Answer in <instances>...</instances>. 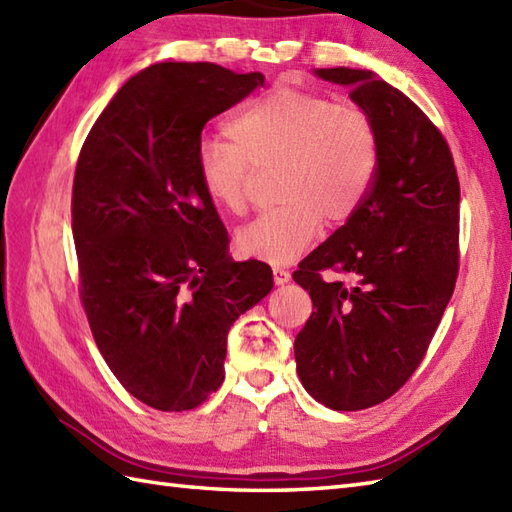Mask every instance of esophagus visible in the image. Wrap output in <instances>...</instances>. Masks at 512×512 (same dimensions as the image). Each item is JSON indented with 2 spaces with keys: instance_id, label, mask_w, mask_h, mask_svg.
<instances>
[{
  "instance_id": "esophagus-1",
  "label": "esophagus",
  "mask_w": 512,
  "mask_h": 512,
  "mask_svg": "<svg viewBox=\"0 0 512 512\" xmlns=\"http://www.w3.org/2000/svg\"><path fill=\"white\" fill-rule=\"evenodd\" d=\"M273 277H275V284L277 286H284V284H288V281H290V273H288L286 268H281V266L273 268Z\"/></svg>"
}]
</instances>
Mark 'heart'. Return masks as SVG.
Instances as JSON below:
<instances>
[{"instance_id": "1", "label": "heart", "mask_w": 512, "mask_h": 512, "mask_svg": "<svg viewBox=\"0 0 512 512\" xmlns=\"http://www.w3.org/2000/svg\"><path fill=\"white\" fill-rule=\"evenodd\" d=\"M228 143L198 151V180L215 206L242 215L248 173L279 165L277 200L237 233V250L266 264H290L325 226L350 222L372 191L380 134L363 107L295 85H275L237 107L224 125Z\"/></svg>"}]
</instances>
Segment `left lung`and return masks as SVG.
I'll list each match as a JSON object with an SVG mask.
<instances>
[{"label":"left lung","mask_w":512,"mask_h":512,"mask_svg":"<svg viewBox=\"0 0 512 512\" xmlns=\"http://www.w3.org/2000/svg\"><path fill=\"white\" fill-rule=\"evenodd\" d=\"M317 74L374 118L380 162L358 213L292 273L314 308L297 374L321 405L361 411L407 383L438 330L460 270V180L440 129L400 90L369 70Z\"/></svg>","instance_id":"obj_1"}]
</instances>
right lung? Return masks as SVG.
<instances>
[{"label": "right lung", "mask_w": 512, "mask_h": 512, "mask_svg": "<svg viewBox=\"0 0 512 512\" xmlns=\"http://www.w3.org/2000/svg\"><path fill=\"white\" fill-rule=\"evenodd\" d=\"M259 85L262 72L215 63L149 65L116 92L76 162L83 310L118 383L158 411L217 391L228 330L273 288L268 264L228 257L198 180L204 125Z\"/></svg>", "instance_id": "1"}]
</instances>
